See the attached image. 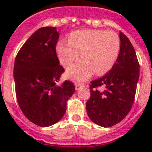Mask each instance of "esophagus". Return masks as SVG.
I'll use <instances>...</instances> for the list:
<instances>
[{
	"instance_id": "1",
	"label": "esophagus",
	"mask_w": 152,
	"mask_h": 152,
	"mask_svg": "<svg viewBox=\"0 0 152 152\" xmlns=\"http://www.w3.org/2000/svg\"><path fill=\"white\" fill-rule=\"evenodd\" d=\"M75 86H76V90H79V89H80L81 87H84V86H85V85H84V84L79 83V82H78V83L75 84Z\"/></svg>"
}]
</instances>
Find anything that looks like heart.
<instances>
[{
	"label": "heart",
	"mask_w": 152,
	"mask_h": 152,
	"mask_svg": "<svg viewBox=\"0 0 152 152\" xmlns=\"http://www.w3.org/2000/svg\"><path fill=\"white\" fill-rule=\"evenodd\" d=\"M120 50L118 35L105 30L75 31L67 42L59 41L56 45L59 62L65 67L74 62L81 53L82 59L67 70V76L76 81L85 80L94 73H107L114 66Z\"/></svg>",
	"instance_id": "obj_1"
}]
</instances>
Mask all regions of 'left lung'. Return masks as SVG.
<instances>
[{"label": "left lung", "mask_w": 152, "mask_h": 152, "mask_svg": "<svg viewBox=\"0 0 152 152\" xmlns=\"http://www.w3.org/2000/svg\"><path fill=\"white\" fill-rule=\"evenodd\" d=\"M121 50L111 70L90 82V97L86 103L90 120L97 125L110 127L118 124L131 110L140 75L135 50L126 36L120 32ZM104 86L101 91L99 87Z\"/></svg>", "instance_id": "8db88e82"}]
</instances>
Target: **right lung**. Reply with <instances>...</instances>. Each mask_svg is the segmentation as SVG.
<instances>
[{"mask_svg":"<svg viewBox=\"0 0 152 152\" xmlns=\"http://www.w3.org/2000/svg\"><path fill=\"white\" fill-rule=\"evenodd\" d=\"M59 34L55 27H42L23 45L14 65L17 100L24 115L36 125L56 124L66 112L75 86L65 80L58 85L65 69L59 65L56 46Z\"/></svg>","mask_w":152,"mask_h":152,"instance_id":"right-lung-1","label":"right lung"}]
</instances>
